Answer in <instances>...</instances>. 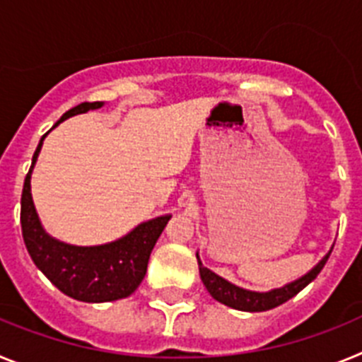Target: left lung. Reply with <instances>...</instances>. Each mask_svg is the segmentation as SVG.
I'll return each mask as SVG.
<instances>
[{"instance_id": "1", "label": "left lung", "mask_w": 362, "mask_h": 362, "mask_svg": "<svg viewBox=\"0 0 362 362\" xmlns=\"http://www.w3.org/2000/svg\"><path fill=\"white\" fill-rule=\"evenodd\" d=\"M196 257L197 263H199L201 281H203V284L206 286V290H209L210 296H212L214 299L223 303V305L230 306V308L243 310V312H264V310H272L276 308V306L283 305V303H286V300L292 299L293 296H297L300 290L305 288L306 284L312 283V281L319 276V272L322 270V267L326 264L330 254L326 255L321 263L313 268L312 272H308L305 277H300V279L286 284L283 288L272 290V292L267 293L250 292V290L239 288L235 284L228 283L226 279H223V277H219L217 274L210 272L209 268H204L203 263L199 261V255H196Z\"/></svg>"}]
</instances>
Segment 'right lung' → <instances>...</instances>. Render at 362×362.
Segmentation results:
<instances>
[{"label": "right lung", "instance_id": "obj_1", "mask_svg": "<svg viewBox=\"0 0 362 362\" xmlns=\"http://www.w3.org/2000/svg\"><path fill=\"white\" fill-rule=\"evenodd\" d=\"M99 107H103L101 101H85L65 112L57 123ZM43 137L34 152L21 194V232L32 261L57 290L72 299L83 303H107L129 297L141 284L153 245L170 216L146 221L119 241L101 246H72L52 239L49 233H45L37 219L30 194V174L40 156Z\"/></svg>", "mask_w": 362, "mask_h": 362}]
</instances>
